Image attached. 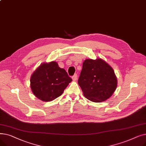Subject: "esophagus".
Wrapping results in <instances>:
<instances>
[{
  "label": "esophagus",
  "mask_w": 146,
  "mask_h": 146,
  "mask_svg": "<svg viewBox=\"0 0 146 146\" xmlns=\"http://www.w3.org/2000/svg\"><path fill=\"white\" fill-rule=\"evenodd\" d=\"M77 78H78V76H77V74H74L73 76H72V79L75 81L77 80Z\"/></svg>",
  "instance_id": "1"
}]
</instances>
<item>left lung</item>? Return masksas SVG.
I'll list each match as a JSON object with an SVG mask.
<instances>
[{"instance_id": "left-lung-1", "label": "left lung", "mask_w": 146, "mask_h": 146, "mask_svg": "<svg viewBox=\"0 0 146 146\" xmlns=\"http://www.w3.org/2000/svg\"><path fill=\"white\" fill-rule=\"evenodd\" d=\"M78 83L84 96L94 102L106 101L117 86L112 68L101 58L87 59L84 61Z\"/></svg>"}]
</instances>
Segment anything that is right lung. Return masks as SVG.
Wrapping results in <instances>:
<instances>
[{"instance_id": "obj_1", "label": "right lung", "mask_w": 146, "mask_h": 146, "mask_svg": "<svg viewBox=\"0 0 146 146\" xmlns=\"http://www.w3.org/2000/svg\"><path fill=\"white\" fill-rule=\"evenodd\" d=\"M72 81L64 68L55 61L44 63L31 78V88L34 95L45 102L51 101L63 94Z\"/></svg>"}]
</instances>
